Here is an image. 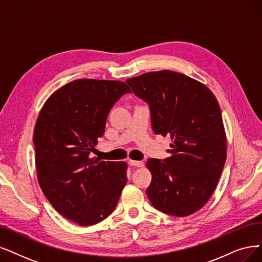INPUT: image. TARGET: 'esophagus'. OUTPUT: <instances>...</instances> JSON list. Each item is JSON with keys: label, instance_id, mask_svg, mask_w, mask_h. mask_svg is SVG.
Wrapping results in <instances>:
<instances>
[{"label": "esophagus", "instance_id": "obj_1", "mask_svg": "<svg viewBox=\"0 0 262 262\" xmlns=\"http://www.w3.org/2000/svg\"><path fill=\"white\" fill-rule=\"evenodd\" d=\"M129 163H130L131 165L138 166V167H142V166H144V162H142V161H138V160H130V161H129Z\"/></svg>", "mask_w": 262, "mask_h": 262}]
</instances>
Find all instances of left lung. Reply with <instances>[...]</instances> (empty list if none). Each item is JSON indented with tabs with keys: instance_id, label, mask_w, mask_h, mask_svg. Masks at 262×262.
I'll use <instances>...</instances> for the list:
<instances>
[{
	"instance_id": "obj_1",
	"label": "left lung",
	"mask_w": 262,
	"mask_h": 262,
	"mask_svg": "<svg viewBox=\"0 0 262 262\" xmlns=\"http://www.w3.org/2000/svg\"><path fill=\"white\" fill-rule=\"evenodd\" d=\"M149 104L156 134L170 135L171 156L149 159L151 182L146 193L165 214L184 217L210 200L224 169L227 138L222 112L204 83L179 72H148L127 79Z\"/></svg>"
}]
</instances>
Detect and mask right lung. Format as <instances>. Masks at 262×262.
Wrapping results in <instances>:
<instances>
[{"label": "right lung", "instance_id": "obj_1", "mask_svg": "<svg viewBox=\"0 0 262 262\" xmlns=\"http://www.w3.org/2000/svg\"><path fill=\"white\" fill-rule=\"evenodd\" d=\"M127 92L131 89L120 80H73L52 93L36 119L40 189L58 213L79 226L105 219L127 183V162L91 157L111 108Z\"/></svg>", "mask_w": 262, "mask_h": 262}]
</instances>
